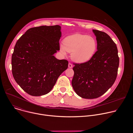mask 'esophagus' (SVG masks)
Returning a JSON list of instances; mask_svg holds the SVG:
<instances>
[{
	"mask_svg": "<svg viewBox=\"0 0 133 133\" xmlns=\"http://www.w3.org/2000/svg\"><path fill=\"white\" fill-rule=\"evenodd\" d=\"M68 67L69 68H72V65L71 63L68 64Z\"/></svg>",
	"mask_w": 133,
	"mask_h": 133,
	"instance_id": "obj_1",
	"label": "esophagus"
}]
</instances>
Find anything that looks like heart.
<instances>
[{"label": "heart", "mask_w": 133, "mask_h": 133, "mask_svg": "<svg viewBox=\"0 0 133 133\" xmlns=\"http://www.w3.org/2000/svg\"><path fill=\"white\" fill-rule=\"evenodd\" d=\"M61 45V51L65 54L66 51L71 53V58L78 63L89 61L95 53L97 44L94 38L86 35L75 34L67 37Z\"/></svg>", "instance_id": "1"}]
</instances>
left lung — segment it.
<instances>
[{
  "label": "left lung",
  "instance_id": "1",
  "mask_svg": "<svg viewBox=\"0 0 133 133\" xmlns=\"http://www.w3.org/2000/svg\"><path fill=\"white\" fill-rule=\"evenodd\" d=\"M97 50L88 62L74 63L71 84L78 96L86 99L98 98L114 83L119 59L116 44L106 33L93 29Z\"/></svg>",
  "mask_w": 133,
  "mask_h": 133
}]
</instances>
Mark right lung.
I'll return each mask as SVG.
<instances>
[{
	"mask_svg": "<svg viewBox=\"0 0 133 133\" xmlns=\"http://www.w3.org/2000/svg\"><path fill=\"white\" fill-rule=\"evenodd\" d=\"M59 25L42 26L27 30L19 39L11 57L12 73L16 83L27 94H48L68 62L53 55L59 50L62 36Z\"/></svg>",
	"mask_w": 133,
	"mask_h": 133,
	"instance_id": "obj_1",
	"label": "right lung"
}]
</instances>
